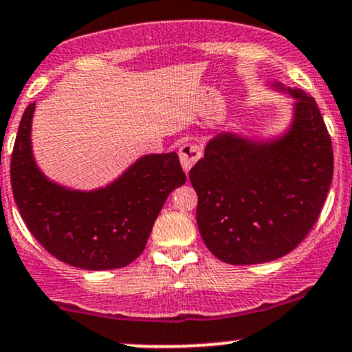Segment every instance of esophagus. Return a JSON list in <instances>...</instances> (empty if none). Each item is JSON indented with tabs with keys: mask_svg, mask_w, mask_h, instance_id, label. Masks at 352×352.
Listing matches in <instances>:
<instances>
[{
	"mask_svg": "<svg viewBox=\"0 0 352 352\" xmlns=\"http://www.w3.org/2000/svg\"><path fill=\"white\" fill-rule=\"evenodd\" d=\"M201 153V147L199 144L195 142H185L182 144V147L179 148V155H180V162H182V167H184L185 172H188L190 168L195 165L197 160L200 159Z\"/></svg>",
	"mask_w": 352,
	"mask_h": 352,
	"instance_id": "1",
	"label": "esophagus"
}]
</instances>
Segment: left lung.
Listing matches in <instances>:
<instances>
[{"mask_svg":"<svg viewBox=\"0 0 352 352\" xmlns=\"http://www.w3.org/2000/svg\"><path fill=\"white\" fill-rule=\"evenodd\" d=\"M288 135L258 144L217 135L188 177L199 195L204 243L230 265H258L293 252L318 221L333 180L331 137L300 89Z\"/></svg>","mask_w":352,"mask_h":352,"instance_id":"obj_1","label":"left lung"}]
</instances>
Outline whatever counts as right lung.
<instances>
[{"label":"right lung","instance_id":"right-lung-1","mask_svg":"<svg viewBox=\"0 0 352 352\" xmlns=\"http://www.w3.org/2000/svg\"><path fill=\"white\" fill-rule=\"evenodd\" d=\"M24 111L11 153V188L24 223L46 252L84 270L127 266L144 252L168 193L187 180L175 152L145 155L106 188L76 192L52 184L31 153Z\"/></svg>","mask_w":352,"mask_h":352}]
</instances>
